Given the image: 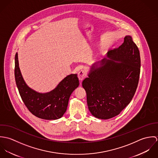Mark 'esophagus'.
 Instances as JSON below:
<instances>
[{"instance_id": "obj_1", "label": "esophagus", "mask_w": 158, "mask_h": 158, "mask_svg": "<svg viewBox=\"0 0 158 158\" xmlns=\"http://www.w3.org/2000/svg\"><path fill=\"white\" fill-rule=\"evenodd\" d=\"M86 75H87L86 71L84 69H82L80 71H79L78 73V77L80 81H82L85 78V77H86Z\"/></svg>"}]
</instances>
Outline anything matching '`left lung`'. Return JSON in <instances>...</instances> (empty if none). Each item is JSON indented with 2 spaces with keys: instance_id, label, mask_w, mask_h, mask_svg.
Listing matches in <instances>:
<instances>
[{
  "instance_id": "left-lung-1",
  "label": "left lung",
  "mask_w": 158,
  "mask_h": 158,
  "mask_svg": "<svg viewBox=\"0 0 158 158\" xmlns=\"http://www.w3.org/2000/svg\"><path fill=\"white\" fill-rule=\"evenodd\" d=\"M107 57L92 64L82 82L89 110L95 117L109 119L130 103L137 88L140 70V53L131 36L110 50ZM118 61V62H117Z\"/></svg>"
}]
</instances>
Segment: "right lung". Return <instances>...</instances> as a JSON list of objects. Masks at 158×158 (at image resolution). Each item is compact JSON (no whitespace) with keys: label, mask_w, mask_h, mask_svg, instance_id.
Here are the masks:
<instances>
[{"label":"right lung","mask_w":158,"mask_h":158,"mask_svg":"<svg viewBox=\"0 0 158 158\" xmlns=\"http://www.w3.org/2000/svg\"><path fill=\"white\" fill-rule=\"evenodd\" d=\"M15 81L25 105L36 117L45 120H56L63 117L68 108L72 92L79 86L77 74L65 77L57 86L48 92L40 93L27 86L19 67L18 53L15 55Z\"/></svg>","instance_id":"1"}]
</instances>
